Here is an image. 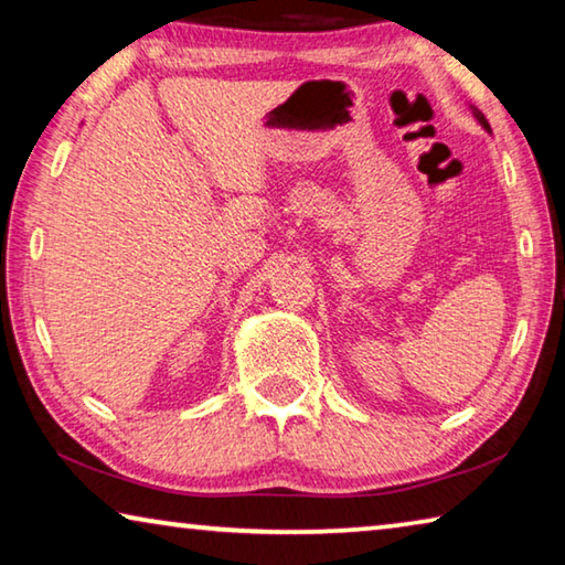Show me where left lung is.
<instances>
[{
	"label": "left lung",
	"instance_id": "obj_1",
	"mask_svg": "<svg viewBox=\"0 0 565 565\" xmlns=\"http://www.w3.org/2000/svg\"><path fill=\"white\" fill-rule=\"evenodd\" d=\"M473 114H476V119H478V121H481L486 129H489V121H486V117H483V114H481V111H473Z\"/></svg>",
	"mask_w": 565,
	"mask_h": 565
}]
</instances>
